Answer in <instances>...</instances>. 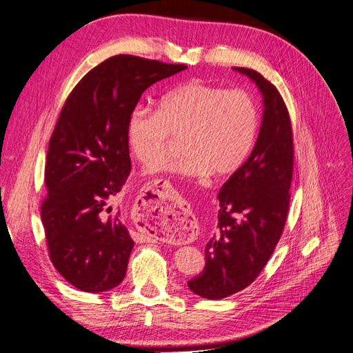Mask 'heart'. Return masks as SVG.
Listing matches in <instances>:
<instances>
[{
  "mask_svg": "<svg viewBox=\"0 0 353 353\" xmlns=\"http://www.w3.org/2000/svg\"><path fill=\"white\" fill-rule=\"evenodd\" d=\"M258 130L250 92L193 81L162 95L157 110L135 108L128 116L126 140L138 162L150 168L165 157L172 138H181L183 157L160 170L185 179L223 178L244 165Z\"/></svg>",
  "mask_w": 353,
  "mask_h": 353,
  "instance_id": "obj_1",
  "label": "heart"
}]
</instances>
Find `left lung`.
I'll return each mask as SVG.
<instances>
[{"label": "left lung", "mask_w": 353, "mask_h": 353, "mask_svg": "<svg viewBox=\"0 0 353 353\" xmlns=\"http://www.w3.org/2000/svg\"><path fill=\"white\" fill-rule=\"evenodd\" d=\"M232 69L256 83L263 112L249 159L219 190L218 231L206 244L205 268L188 281L191 292L210 301L250 285L270 261L284 230L293 175L292 123L280 92L256 70Z\"/></svg>", "instance_id": "left-lung-1"}]
</instances>
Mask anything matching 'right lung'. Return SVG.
I'll use <instances>...</instances> for the list:
<instances>
[{
    "mask_svg": "<svg viewBox=\"0 0 353 353\" xmlns=\"http://www.w3.org/2000/svg\"><path fill=\"white\" fill-rule=\"evenodd\" d=\"M185 65L121 54L100 63L73 88L51 135L41 219L50 259L82 292L119 285L134 240L112 212L131 172L128 116L153 83Z\"/></svg>",
    "mask_w": 353,
    "mask_h": 353,
    "instance_id": "add662e5",
    "label": "right lung"
}]
</instances>
